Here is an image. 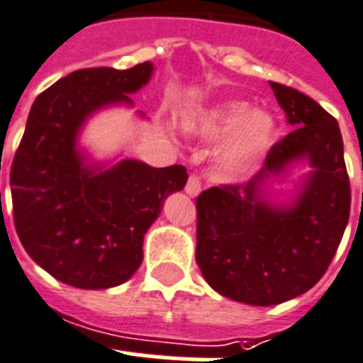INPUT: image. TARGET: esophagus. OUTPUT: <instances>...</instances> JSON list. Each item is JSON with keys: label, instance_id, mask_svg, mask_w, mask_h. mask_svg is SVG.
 Returning a JSON list of instances; mask_svg holds the SVG:
<instances>
[{"label": "esophagus", "instance_id": "esophagus-1", "mask_svg": "<svg viewBox=\"0 0 363 363\" xmlns=\"http://www.w3.org/2000/svg\"><path fill=\"white\" fill-rule=\"evenodd\" d=\"M184 190H186V194L190 197H196L197 194L201 191V181H199V177L190 175V179H188L186 188H184Z\"/></svg>", "mask_w": 363, "mask_h": 363}]
</instances>
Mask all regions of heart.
Here are the masks:
<instances>
[{"label": "heart", "mask_w": 363, "mask_h": 363, "mask_svg": "<svg viewBox=\"0 0 363 363\" xmlns=\"http://www.w3.org/2000/svg\"><path fill=\"white\" fill-rule=\"evenodd\" d=\"M184 128L207 140L228 134L216 152L218 167L225 173L244 172L270 149L276 138V119L272 115L264 110H250L246 102L238 100L188 117Z\"/></svg>", "instance_id": "heart-1"}]
</instances>
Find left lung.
I'll return each instance as SVG.
<instances>
[{"label": "left lung", "mask_w": 363, "mask_h": 363, "mask_svg": "<svg viewBox=\"0 0 363 363\" xmlns=\"http://www.w3.org/2000/svg\"><path fill=\"white\" fill-rule=\"evenodd\" d=\"M293 132L268 151L244 184L197 197L196 261L216 293L250 306H276L313 287L332 263L350 212V182L337 121L313 99L270 82ZM306 160L291 206L269 201L267 184Z\"/></svg>", "instance_id": "obj_1"}]
</instances>
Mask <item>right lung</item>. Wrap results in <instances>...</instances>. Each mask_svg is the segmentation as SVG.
I'll return each mask as SVG.
<instances>
[{
	"label": "right lung",
	"instance_id": "add662e5",
	"mask_svg": "<svg viewBox=\"0 0 363 363\" xmlns=\"http://www.w3.org/2000/svg\"><path fill=\"white\" fill-rule=\"evenodd\" d=\"M152 63L82 69L37 96L11 167L14 228L29 257L78 289L125 284L143 261V237L164 199L184 188V166L89 162L78 147L85 121L149 84Z\"/></svg>",
	"mask_w": 363,
	"mask_h": 363
}]
</instances>
